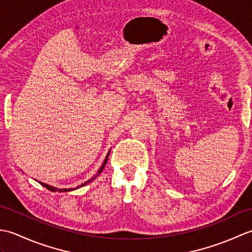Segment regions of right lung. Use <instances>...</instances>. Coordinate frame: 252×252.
Segmentation results:
<instances>
[{
	"label": "right lung",
	"mask_w": 252,
	"mask_h": 252,
	"mask_svg": "<svg viewBox=\"0 0 252 252\" xmlns=\"http://www.w3.org/2000/svg\"><path fill=\"white\" fill-rule=\"evenodd\" d=\"M110 151L111 149H109V152H108V154H107V156H106V158H105V160H104V162H103V164L100 165V168H99V170L97 171V173H96L93 178H91L90 180H88V181H85L83 184H81V185H79V186H77L76 189H57V187H54V186H52V185H49V184H45V183H43V182H40V181H37L39 182V183L42 185V186H44L45 189H47L49 190H51V191H60V192H63V191H71V190H74V189H80V187H83V186H85V185H88L89 183H91V182H92L93 180H95L96 178H97V176L101 173V171L104 170V168H105V165H106V163H107V160H108V157H109V154H110Z\"/></svg>",
	"instance_id": "obj_1"
}]
</instances>
